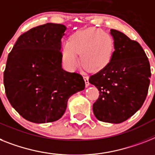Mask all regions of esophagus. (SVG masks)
<instances>
[{
  "label": "esophagus",
  "instance_id": "1",
  "mask_svg": "<svg viewBox=\"0 0 155 155\" xmlns=\"http://www.w3.org/2000/svg\"><path fill=\"white\" fill-rule=\"evenodd\" d=\"M84 81H85V84L87 87L90 85V83H89V77H88L87 75H84Z\"/></svg>",
  "mask_w": 155,
  "mask_h": 155
}]
</instances>
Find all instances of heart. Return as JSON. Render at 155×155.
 I'll return each mask as SVG.
<instances>
[{
	"mask_svg": "<svg viewBox=\"0 0 155 155\" xmlns=\"http://www.w3.org/2000/svg\"><path fill=\"white\" fill-rule=\"evenodd\" d=\"M114 41L107 33L98 28L77 31L62 49L63 61L69 69L79 64L81 54L84 67L90 71H99L110 63L114 54Z\"/></svg>",
	"mask_w": 155,
	"mask_h": 155,
	"instance_id": "heart-1",
	"label": "heart"
}]
</instances>
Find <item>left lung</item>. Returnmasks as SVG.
Segmentation results:
<instances>
[{"label": "left lung", "mask_w": 155, "mask_h": 155, "mask_svg": "<svg viewBox=\"0 0 155 155\" xmlns=\"http://www.w3.org/2000/svg\"><path fill=\"white\" fill-rule=\"evenodd\" d=\"M114 50L106 67L91 75L90 84L99 91L93 105L97 120L119 124L143 106L150 85V63L141 45L124 34L111 29Z\"/></svg>", "instance_id": "8db88e82"}]
</instances>
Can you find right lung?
I'll return each mask as SVG.
<instances>
[{"mask_svg": "<svg viewBox=\"0 0 155 155\" xmlns=\"http://www.w3.org/2000/svg\"><path fill=\"white\" fill-rule=\"evenodd\" d=\"M66 27L48 23L18 38L4 71L5 94L24 119L49 123L61 117L68 100L85 88L80 74L61 67V38Z\"/></svg>", "mask_w": 155, "mask_h": 155, "instance_id": "obj_1", "label": "right lung"}]
</instances>
